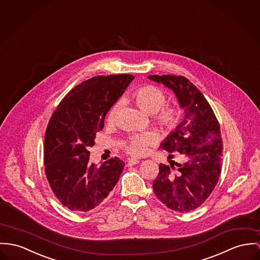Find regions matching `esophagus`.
Instances as JSON below:
<instances>
[{
    "label": "esophagus",
    "mask_w": 260,
    "mask_h": 260,
    "mask_svg": "<svg viewBox=\"0 0 260 260\" xmlns=\"http://www.w3.org/2000/svg\"><path fill=\"white\" fill-rule=\"evenodd\" d=\"M140 160L139 158H135V157H132V158H128L126 160V163L128 166H132V165H135V164H138L140 163Z\"/></svg>",
    "instance_id": "esophagus-1"
}]
</instances>
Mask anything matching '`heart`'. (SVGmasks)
I'll list each match as a JSON object with an SVG mask.
<instances>
[{"label": "heart", "mask_w": 260, "mask_h": 260, "mask_svg": "<svg viewBox=\"0 0 260 260\" xmlns=\"http://www.w3.org/2000/svg\"><path fill=\"white\" fill-rule=\"evenodd\" d=\"M134 99L138 107L146 114L153 115L155 120L165 129H173L180 120L181 111L175 106H164L166 96L159 88L147 85L137 90L134 94ZM121 101H118L109 112L108 120L112 121L115 119L120 110ZM152 142V136L149 134H142L132 137L125 141L124 146L126 150L134 155H142L148 150L149 144Z\"/></svg>", "instance_id": "b5f03b06"}]
</instances>
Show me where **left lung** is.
<instances>
[{"mask_svg": "<svg viewBox=\"0 0 260 260\" xmlns=\"http://www.w3.org/2000/svg\"><path fill=\"white\" fill-rule=\"evenodd\" d=\"M175 94L184 119L161 142L160 148L176 153L183 163L159 164L153 181L155 196L180 213L195 210L210 196L220 177L222 141L220 124L211 106L197 87L183 76L151 75ZM168 157L173 158V154ZM173 164L179 168L172 172Z\"/></svg>", "mask_w": 260, "mask_h": 260, "instance_id": "obj_1", "label": "left lung"}]
</instances>
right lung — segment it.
I'll list each match as a JSON object with an SVG mask.
<instances>
[{"instance_id": "right-lung-1", "label": "right lung", "mask_w": 260, "mask_h": 260, "mask_svg": "<svg viewBox=\"0 0 260 260\" xmlns=\"http://www.w3.org/2000/svg\"><path fill=\"white\" fill-rule=\"evenodd\" d=\"M135 76H96L73 88L60 102L44 138V166L48 183L60 203L71 211L88 212L114 189L124 162L111 158L97 166L89 147L104 127L109 110Z\"/></svg>"}]
</instances>
